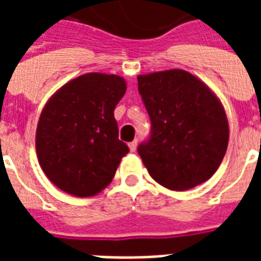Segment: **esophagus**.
Segmentation results:
<instances>
[{
  "label": "esophagus",
  "mask_w": 261,
  "mask_h": 261,
  "mask_svg": "<svg viewBox=\"0 0 261 261\" xmlns=\"http://www.w3.org/2000/svg\"><path fill=\"white\" fill-rule=\"evenodd\" d=\"M137 145H138V141L135 139V141H133V142L128 143V147H130L131 151H135L137 150Z\"/></svg>",
  "instance_id": "esophagus-1"
}]
</instances>
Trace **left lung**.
Returning <instances> with one entry per match:
<instances>
[{
	"instance_id": "1",
	"label": "left lung",
	"mask_w": 261,
	"mask_h": 261,
	"mask_svg": "<svg viewBox=\"0 0 261 261\" xmlns=\"http://www.w3.org/2000/svg\"><path fill=\"white\" fill-rule=\"evenodd\" d=\"M150 118V135L138 146L147 172L169 190L184 191L215 173L226 153L229 124L223 107L188 71L138 75Z\"/></svg>"
}]
</instances>
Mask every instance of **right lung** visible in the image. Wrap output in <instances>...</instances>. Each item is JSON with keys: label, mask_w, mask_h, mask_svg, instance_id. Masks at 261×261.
<instances>
[{"label": "right lung", "mask_w": 261, "mask_h": 261, "mask_svg": "<svg viewBox=\"0 0 261 261\" xmlns=\"http://www.w3.org/2000/svg\"><path fill=\"white\" fill-rule=\"evenodd\" d=\"M126 81L88 73L63 85L43 108L36 128V153L43 172L67 194H98L130 151L119 139L115 107Z\"/></svg>", "instance_id": "1"}]
</instances>
